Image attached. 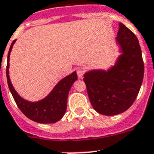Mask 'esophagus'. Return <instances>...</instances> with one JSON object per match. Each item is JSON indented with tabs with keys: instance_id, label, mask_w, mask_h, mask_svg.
Instances as JSON below:
<instances>
[{
	"instance_id": "obj_1",
	"label": "esophagus",
	"mask_w": 154,
	"mask_h": 154,
	"mask_svg": "<svg viewBox=\"0 0 154 154\" xmlns=\"http://www.w3.org/2000/svg\"><path fill=\"white\" fill-rule=\"evenodd\" d=\"M84 73H85V71H84V69H81V68H78V69H77V76H78V77L80 79H81L83 77V75H84Z\"/></svg>"
}]
</instances>
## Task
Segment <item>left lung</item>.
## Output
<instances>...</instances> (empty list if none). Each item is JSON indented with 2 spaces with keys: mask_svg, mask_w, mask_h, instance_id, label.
<instances>
[{
  "mask_svg": "<svg viewBox=\"0 0 154 154\" xmlns=\"http://www.w3.org/2000/svg\"><path fill=\"white\" fill-rule=\"evenodd\" d=\"M116 38L121 54L107 69H94L84 74L94 109L105 116H116L133 105L141 88L144 65L139 41L122 23Z\"/></svg>",
  "mask_w": 154,
  "mask_h": 154,
  "instance_id": "1",
  "label": "left lung"
}]
</instances>
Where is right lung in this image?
Returning a JSON list of instances; mask_svg holds the SVG:
<instances>
[{
  "mask_svg": "<svg viewBox=\"0 0 154 154\" xmlns=\"http://www.w3.org/2000/svg\"><path fill=\"white\" fill-rule=\"evenodd\" d=\"M16 40L11 45L7 63V81L10 91L16 104L24 115L29 119L38 123H55L64 116L67 106L69 91L74 81L77 80V72L73 71L59 81L47 96L37 101L24 99L16 91L9 77L10 54Z\"/></svg>",
  "mask_w": 154,
  "mask_h": 154,
  "instance_id": "1",
  "label": "right lung"
}]
</instances>
